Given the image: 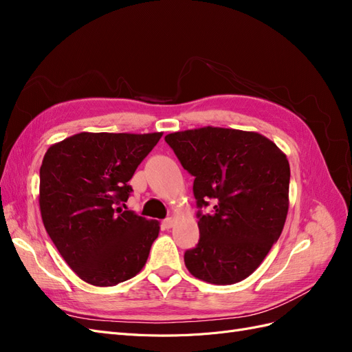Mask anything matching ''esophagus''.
Returning <instances> with one entry per match:
<instances>
[{
	"instance_id": "esophagus-1",
	"label": "esophagus",
	"mask_w": 352,
	"mask_h": 352,
	"mask_svg": "<svg viewBox=\"0 0 352 352\" xmlns=\"http://www.w3.org/2000/svg\"><path fill=\"white\" fill-rule=\"evenodd\" d=\"M173 225H175V219H173V217H167V219L163 220V228H164V229L173 228Z\"/></svg>"
}]
</instances>
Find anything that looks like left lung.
I'll list each match as a JSON object with an SVG mask.
<instances>
[{
  "mask_svg": "<svg viewBox=\"0 0 352 352\" xmlns=\"http://www.w3.org/2000/svg\"><path fill=\"white\" fill-rule=\"evenodd\" d=\"M180 164L195 176L199 241L185 252L194 278L212 285L247 279L279 239L289 208V162L257 132L206 126L166 135Z\"/></svg>",
  "mask_w": 352,
  "mask_h": 352,
  "instance_id": "1",
  "label": "left lung"
}]
</instances>
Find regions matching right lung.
<instances>
[{"instance_id":"right-lung-1","label":"right lung","mask_w":352,"mask_h":352,"mask_svg":"<svg viewBox=\"0 0 352 352\" xmlns=\"http://www.w3.org/2000/svg\"><path fill=\"white\" fill-rule=\"evenodd\" d=\"M163 132H80L51 145L39 170L42 223L61 257L82 280L114 286L145 265L160 232L119 207L127 184Z\"/></svg>"}]
</instances>
